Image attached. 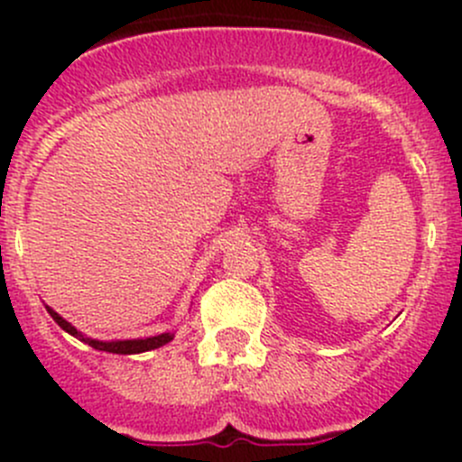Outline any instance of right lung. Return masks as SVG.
Returning a JSON list of instances; mask_svg holds the SVG:
<instances>
[{"instance_id":"right-lung-1","label":"right lung","mask_w":462,"mask_h":462,"mask_svg":"<svg viewBox=\"0 0 462 462\" xmlns=\"http://www.w3.org/2000/svg\"><path fill=\"white\" fill-rule=\"evenodd\" d=\"M46 310H49L51 318L58 321L60 328L67 330V333L73 335V337L82 339V342L88 344V346H93L96 351L118 353V356H134V353L152 351V348H158V346H162V344H167L174 339V335L171 333H161V335H153V337H144V339H116V342H100V339H91V337H87V335H82L76 326H71L67 319L60 318V315L55 313L53 309H49V306H46Z\"/></svg>"}]
</instances>
